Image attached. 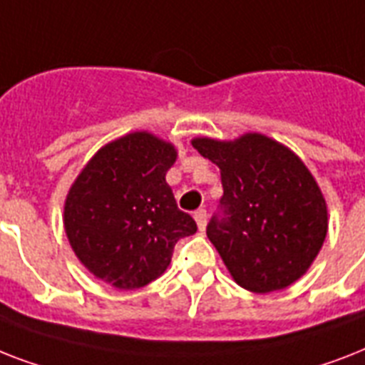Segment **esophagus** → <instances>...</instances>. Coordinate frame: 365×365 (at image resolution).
<instances>
[{"label": "esophagus", "instance_id": "34e87169", "mask_svg": "<svg viewBox=\"0 0 365 365\" xmlns=\"http://www.w3.org/2000/svg\"><path fill=\"white\" fill-rule=\"evenodd\" d=\"M194 218H196L197 228L203 232V230H205V224H207V211H205V209H200V211L194 212Z\"/></svg>", "mask_w": 365, "mask_h": 365}]
</instances>
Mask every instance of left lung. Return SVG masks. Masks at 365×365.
Instances as JSON below:
<instances>
[{
  "label": "left lung",
  "mask_w": 365,
  "mask_h": 365,
  "mask_svg": "<svg viewBox=\"0 0 365 365\" xmlns=\"http://www.w3.org/2000/svg\"><path fill=\"white\" fill-rule=\"evenodd\" d=\"M220 169V212L207 237L239 287L282 290L311 267L328 232V209L317 180L290 150L262 133L233 141L192 139Z\"/></svg>",
  "instance_id": "obj_1"
}]
</instances>
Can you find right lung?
<instances>
[{"instance_id":"obj_1","label":"right lung","mask_w":365,"mask_h":365,"mask_svg":"<svg viewBox=\"0 0 365 365\" xmlns=\"http://www.w3.org/2000/svg\"><path fill=\"white\" fill-rule=\"evenodd\" d=\"M171 143L133 132L107 143L67 192L63 228L73 252L98 279L135 290L168 269L175 243L196 233L165 182Z\"/></svg>"}]
</instances>
